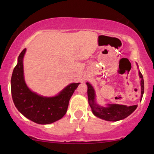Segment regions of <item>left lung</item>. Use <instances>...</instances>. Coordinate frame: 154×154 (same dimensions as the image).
<instances>
[{
	"instance_id": "8db88e82",
	"label": "left lung",
	"mask_w": 154,
	"mask_h": 154,
	"mask_svg": "<svg viewBox=\"0 0 154 154\" xmlns=\"http://www.w3.org/2000/svg\"><path fill=\"white\" fill-rule=\"evenodd\" d=\"M139 75H140V78L141 79V90H142L141 100H142L143 94H144V84L143 75L140 71H139ZM86 84L88 85V102H89V104L92 109V113L96 116L100 118V119L109 121H119V120L124 119L126 117H128L137 107V105L127 106L125 105L119 104H109L107 107L99 106L98 104H96L95 101H94L95 93H94L93 88L92 87V85L89 83H87Z\"/></svg>"
}]
</instances>
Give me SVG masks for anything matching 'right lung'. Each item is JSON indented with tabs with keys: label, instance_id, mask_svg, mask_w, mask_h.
<instances>
[{
	"label": "right lung",
	"instance_id": "add662e5",
	"mask_svg": "<svg viewBox=\"0 0 154 154\" xmlns=\"http://www.w3.org/2000/svg\"><path fill=\"white\" fill-rule=\"evenodd\" d=\"M26 48L18 57L11 79L12 100L16 108L25 117L38 124H50L62 119L66 114L69 102L80 83H71L58 95L43 97L31 92L24 79L23 58Z\"/></svg>",
	"mask_w": 154,
	"mask_h": 154
}]
</instances>
